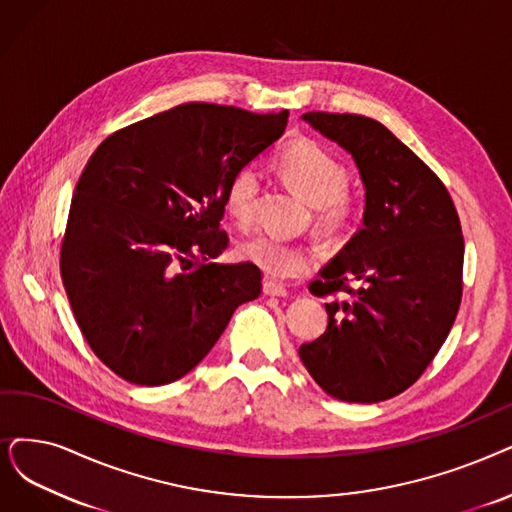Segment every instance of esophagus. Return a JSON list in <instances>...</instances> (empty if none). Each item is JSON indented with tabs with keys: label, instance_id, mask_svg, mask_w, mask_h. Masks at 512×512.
Segmentation results:
<instances>
[{
	"label": "esophagus",
	"instance_id": "1",
	"mask_svg": "<svg viewBox=\"0 0 512 512\" xmlns=\"http://www.w3.org/2000/svg\"><path fill=\"white\" fill-rule=\"evenodd\" d=\"M262 292H264V296H288V290H285L281 283H275L271 279L264 281Z\"/></svg>",
	"mask_w": 512,
	"mask_h": 512
}]
</instances>
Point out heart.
I'll use <instances>...</instances> for the list:
<instances>
[{
  "label": "heart",
  "instance_id": "b5f03b06",
  "mask_svg": "<svg viewBox=\"0 0 512 512\" xmlns=\"http://www.w3.org/2000/svg\"><path fill=\"white\" fill-rule=\"evenodd\" d=\"M281 176L311 203L321 227L340 231L351 227L363 210L361 197L346 187L349 170L344 163L313 138H298L277 155ZM262 189V172L254 161L239 163L224 185V210L239 224L248 227L256 214ZM237 256L275 279H296L309 273L317 252L311 245L290 241L271 233H258L237 245Z\"/></svg>",
  "mask_w": 512,
  "mask_h": 512
}]
</instances>
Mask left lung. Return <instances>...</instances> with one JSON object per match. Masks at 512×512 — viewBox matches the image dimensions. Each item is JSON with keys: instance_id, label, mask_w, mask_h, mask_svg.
<instances>
[{"instance_id": "obj_1", "label": "left lung", "mask_w": 512, "mask_h": 512, "mask_svg": "<svg viewBox=\"0 0 512 512\" xmlns=\"http://www.w3.org/2000/svg\"><path fill=\"white\" fill-rule=\"evenodd\" d=\"M355 157L365 185L363 229L323 267L309 290L325 304L327 330L300 359L327 395L378 403L407 391L456 321L464 237L439 176L380 121L353 113L302 115Z\"/></svg>"}]
</instances>
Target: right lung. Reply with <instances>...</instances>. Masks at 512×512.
<instances>
[{
    "label": "right lung",
    "mask_w": 512,
    "mask_h": 512,
    "mask_svg": "<svg viewBox=\"0 0 512 512\" xmlns=\"http://www.w3.org/2000/svg\"><path fill=\"white\" fill-rule=\"evenodd\" d=\"M288 111L185 102L107 136L71 199L60 277L92 353L132 384L180 380L239 304L256 264H218L224 185L283 134Z\"/></svg>",
    "instance_id": "obj_1"
}]
</instances>
